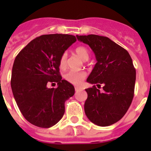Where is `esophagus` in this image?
Here are the masks:
<instances>
[{
    "label": "esophagus",
    "mask_w": 151,
    "mask_h": 151,
    "mask_svg": "<svg viewBox=\"0 0 151 151\" xmlns=\"http://www.w3.org/2000/svg\"><path fill=\"white\" fill-rule=\"evenodd\" d=\"M82 88L81 87H78V86H76V87H75V90H76V91H81L82 90Z\"/></svg>",
    "instance_id": "obj_1"
}]
</instances>
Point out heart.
I'll return each mask as SVG.
<instances>
[{
	"mask_svg": "<svg viewBox=\"0 0 151 151\" xmlns=\"http://www.w3.org/2000/svg\"><path fill=\"white\" fill-rule=\"evenodd\" d=\"M75 52L78 56H79L84 61L88 60L90 53L87 47L85 46H78L75 49ZM66 61H67V55L66 53H64L61 55L59 60V66L61 69H64L66 66ZM87 76V73L84 71H75L70 70L65 75V78L66 81L70 82L73 85H78L83 82Z\"/></svg>",
	"mask_w": 151,
	"mask_h": 151,
	"instance_id": "obj_1",
	"label": "heart"
}]
</instances>
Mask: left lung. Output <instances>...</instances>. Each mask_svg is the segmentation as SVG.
Instances as JSON below:
<instances>
[{
	"instance_id": "1",
	"label": "left lung",
	"mask_w": 151,
	"mask_h": 151,
	"mask_svg": "<svg viewBox=\"0 0 151 151\" xmlns=\"http://www.w3.org/2000/svg\"><path fill=\"white\" fill-rule=\"evenodd\" d=\"M90 46L97 63L87 82L97 84L85 89L88 98L85 113L89 120L99 126H108L120 120L129 110L134 97L136 71L127 50L107 37L97 35H76ZM103 90L100 91V85Z\"/></svg>"
}]
</instances>
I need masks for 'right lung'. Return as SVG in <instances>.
<instances>
[{
	"instance_id": "obj_1",
	"label": "right lung",
	"mask_w": 151,
	"mask_h": 151,
	"mask_svg": "<svg viewBox=\"0 0 151 151\" xmlns=\"http://www.w3.org/2000/svg\"><path fill=\"white\" fill-rule=\"evenodd\" d=\"M76 41L72 35H44L31 41L16 57L12 91L22 116L31 124L50 128L62 119L65 101L74 95L75 88L62 79L59 60ZM50 82L58 86L49 89L46 85Z\"/></svg>"
}]
</instances>
